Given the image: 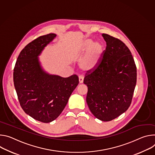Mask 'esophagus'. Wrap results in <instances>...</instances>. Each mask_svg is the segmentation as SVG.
I'll return each mask as SVG.
<instances>
[{
    "instance_id": "34e87169",
    "label": "esophagus",
    "mask_w": 155,
    "mask_h": 155,
    "mask_svg": "<svg viewBox=\"0 0 155 155\" xmlns=\"http://www.w3.org/2000/svg\"><path fill=\"white\" fill-rule=\"evenodd\" d=\"M83 82H84V78L82 77V76H79V84H82Z\"/></svg>"
}]
</instances>
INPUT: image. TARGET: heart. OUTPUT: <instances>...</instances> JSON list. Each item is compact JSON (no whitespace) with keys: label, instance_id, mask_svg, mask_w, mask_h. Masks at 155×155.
I'll use <instances>...</instances> for the list:
<instances>
[{"label":"heart","instance_id":"b5f03b06","mask_svg":"<svg viewBox=\"0 0 155 155\" xmlns=\"http://www.w3.org/2000/svg\"><path fill=\"white\" fill-rule=\"evenodd\" d=\"M104 45L98 41L93 42L91 39L83 41L76 54L77 58L81 59L86 52L79 63V68L83 72L91 73L98 67L104 52Z\"/></svg>","mask_w":155,"mask_h":155}]
</instances>
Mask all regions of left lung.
<instances>
[{
	"instance_id": "obj_1",
	"label": "left lung",
	"mask_w": 155,
	"mask_h": 155,
	"mask_svg": "<svg viewBox=\"0 0 155 155\" xmlns=\"http://www.w3.org/2000/svg\"><path fill=\"white\" fill-rule=\"evenodd\" d=\"M102 60L96 70L85 77L86 97L91 113L102 121H110L129 108L137 82V69L130 50L108 34Z\"/></svg>"
}]
</instances>
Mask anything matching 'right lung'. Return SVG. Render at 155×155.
<instances>
[{"label":"right lung","instance_id":"add662e5","mask_svg":"<svg viewBox=\"0 0 155 155\" xmlns=\"http://www.w3.org/2000/svg\"><path fill=\"white\" fill-rule=\"evenodd\" d=\"M57 34L50 33L28 44L17 58L15 88L23 111L37 121L48 123L61 113L79 84L76 75L64 78L45 71L39 56Z\"/></svg>","mask_w":155,"mask_h":155}]
</instances>
